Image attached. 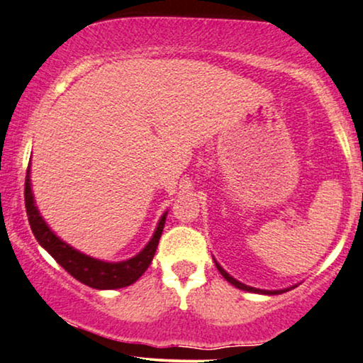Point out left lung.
Segmentation results:
<instances>
[{"label":"left lung","instance_id":"obj_1","mask_svg":"<svg viewBox=\"0 0 363 363\" xmlns=\"http://www.w3.org/2000/svg\"><path fill=\"white\" fill-rule=\"evenodd\" d=\"M215 260V258H213ZM215 265H216V268H218V272L220 274H222V277L227 281H230V284H232L233 286H237V289H240V290H245V291H252V294H262V295H280V294H285V291H289V290H291V289H295L296 285H294V286H289V289H281V290H262V289H255V286H250V285H245V284H242V281H238L237 279H233L232 275L228 274V272H225L223 270V267L220 265L218 262L215 260Z\"/></svg>","mask_w":363,"mask_h":363}]
</instances>
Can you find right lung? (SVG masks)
<instances>
[{"instance_id":"add662e5","label":"right lung","mask_w":363,"mask_h":363,"mask_svg":"<svg viewBox=\"0 0 363 363\" xmlns=\"http://www.w3.org/2000/svg\"><path fill=\"white\" fill-rule=\"evenodd\" d=\"M31 163L26 172V182H25V205L28 213V222H30L31 232L38 240V243L60 263L69 275L74 277L82 284L91 286L96 290H113V289H123L135 284L141 275L147 272V268L152 263L155 252H157L160 237H162L164 220H167L168 211H164L162 218L158 220L157 228H155L153 237L150 242L145 245V248L135 257L128 258L123 262H105L98 260L84 253L78 252L72 245L63 242L60 237H56L53 230L48 227L45 222L43 216L40 215L38 210L35 196H33L31 190Z\"/></svg>"}]
</instances>
